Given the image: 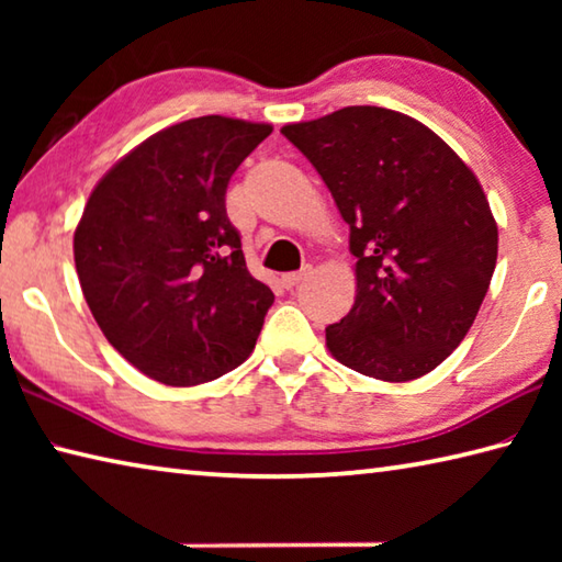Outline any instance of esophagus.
Segmentation results:
<instances>
[{
  "mask_svg": "<svg viewBox=\"0 0 562 562\" xmlns=\"http://www.w3.org/2000/svg\"><path fill=\"white\" fill-rule=\"evenodd\" d=\"M310 274H312V268H310V265H304V268H302L300 272L282 274V284L290 290V288H294V284H300L304 278H310Z\"/></svg>",
  "mask_w": 562,
  "mask_h": 562,
  "instance_id": "1",
  "label": "esophagus"
}]
</instances>
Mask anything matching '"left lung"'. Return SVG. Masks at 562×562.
<instances>
[{"instance_id":"left-lung-1","label":"left lung","mask_w":562,"mask_h":562,"mask_svg":"<svg viewBox=\"0 0 562 562\" xmlns=\"http://www.w3.org/2000/svg\"><path fill=\"white\" fill-rule=\"evenodd\" d=\"M349 225L355 307L329 325L331 357L364 376L429 374L471 329L498 258V227L473 170L398 111L347 106L282 126Z\"/></svg>"}]
</instances>
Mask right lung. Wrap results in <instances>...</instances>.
<instances>
[{
    "label": "right lung",
    "mask_w": 562,
    "mask_h": 562,
    "mask_svg": "<svg viewBox=\"0 0 562 562\" xmlns=\"http://www.w3.org/2000/svg\"><path fill=\"white\" fill-rule=\"evenodd\" d=\"M270 123L190 119L158 131L93 188L74 233L83 297L111 347L168 386L240 367L274 294L247 272L225 211Z\"/></svg>",
    "instance_id": "add662e5"
}]
</instances>
